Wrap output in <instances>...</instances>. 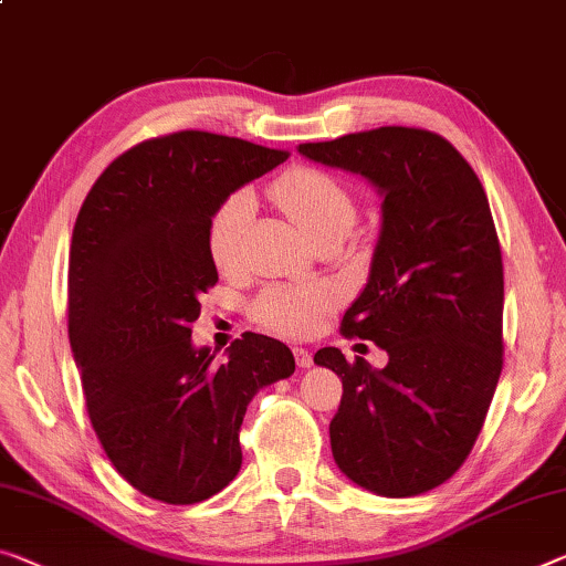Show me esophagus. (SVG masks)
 Returning a JSON list of instances; mask_svg holds the SVG:
<instances>
[{"label":"esophagus","mask_w":566,"mask_h":566,"mask_svg":"<svg viewBox=\"0 0 566 566\" xmlns=\"http://www.w3.org/2000/svg\"><path fill=\"white\" fill-rule=\"evenodd\" d=\"M293 356H295V364H298L301 369H308L313 364V356L308 349H303V346H293Z\"/></svg>","instance_id":"esophagus-1"}]
</instances>
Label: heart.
I'll return each mask as SVG.
<instances>
[{
	"mask_svg": "<svg viewBox=\"0 0 566 566\" xmlns=\"http://www.w3.org/2000/svg\"><path fill=\"white\" fill-rule=\"evenodd\" d=\"M271 195L277 207L298 224L311 242L346 238L356 222L352 189L342 179L316 167H293L273 181ZM253 212V197L238 189L214 207L207 224V248L212 263L230 273L240 263V248ZM334 295L321 285H271L250 303L255 324L281 334H308L332 308Z\"/></svg>",
	"mask_w": 566,
	"mask_h": 566,
	"instance_id": "heart-1",
	"label": "heart"
}]
</instances>
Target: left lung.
<instances>
[{"instance_id": "left-lung-1", "label": "left lung", "mask_w": 566, "mask_h": 566, "mask_svg": "<svg viewBox=\"0 0 566 566\" xmlns=\"http://www.w3.org/2000/svg\"><path fill=\"white\" fill-rule=\"evenodd\" d=\"M313 161L361 174L385 195L369 283L342 334L389 354L385 369L324 346L342 377L334 460L389 499L446 483L471 455L503 369V260L489 197L460 151L424 128L381 126L301 144Z\"/></svg>"}]
</instances>
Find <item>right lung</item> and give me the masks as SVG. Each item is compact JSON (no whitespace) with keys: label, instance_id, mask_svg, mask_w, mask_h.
Here are the masks:
<instances>
[{"label":"right lung","instance_id":"1","mask_svg":"<svg viewBox=\"0 0 566 566\" xmlns=\"http://www.w3.org/2000/svg\"><path fill=\"white\" fill-rule=\"evenodd\" d=\"M242 138L177 132L113 159L77 212L67 334L85 410L126 483L189 506L240 471V424L260 387L291 377L289 346L245 332L228 359L195 349L192 324L217 268L214 207L289 159Z\"/></svg>","mask_w":566,"mask_h":566}]
</instances>
